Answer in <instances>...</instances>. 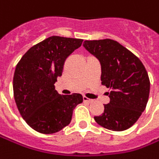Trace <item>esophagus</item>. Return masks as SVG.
Listing matches in <instances>:
<instances>
[{
	"instance_id": "34e87169",
	"label": "esophagus",
	"mask_w": 159,
	"mask_h": 159,
	"mask_svg": "<svg viewBox=\"0 0 159 159\" xmlns=\"http://www.w3.org/2000/svg\"><path fill=\"white\" fill-rule=\"evenodd\" d=\"M83 102H85L90 103V102H93V101H92L91 99H89L88 97H86V96H83Z\"/></svg>"
}]
</instances>
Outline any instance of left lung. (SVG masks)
Masks as SVG:
<instances>
[{"label":"left lung","instance_id":"obj_1","mask_svg":"<svg viewBox=\"0 0 159 159\" xmlns=\"http://www.w3.org/2000/svg\"><path fill=\"white\" fill-rule=\"evenodd\" d=\"M83 46L102 65V84L110 89V102L104 112L94 119L112 131L128 129L137 121L148 102L150 79L140 59L110 39L85 40Z\"/></svg>","mask_w":159,"mask_h":159}]
</instances>
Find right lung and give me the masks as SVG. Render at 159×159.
Returning <instances> with one entry per match:
<instances>
[{"mask_svg": "<svg viewBox=\"0 0 159 159\" xmlns=\"http://www.w3.org/2000/svg\"><path fill=\"white\" fill-rule=\"evenodd\" d=\"M83 41L49 37L31 47L16 65L13 89L18 110L27 125L40 134H55L68 126L74 108L83 102L80 94L59 95L54 86L65 60Z\"/></svg>", "mask_w": 159, "mask_h": 159, "instance_id": "1", "label": "right lung"}]
</instances>
